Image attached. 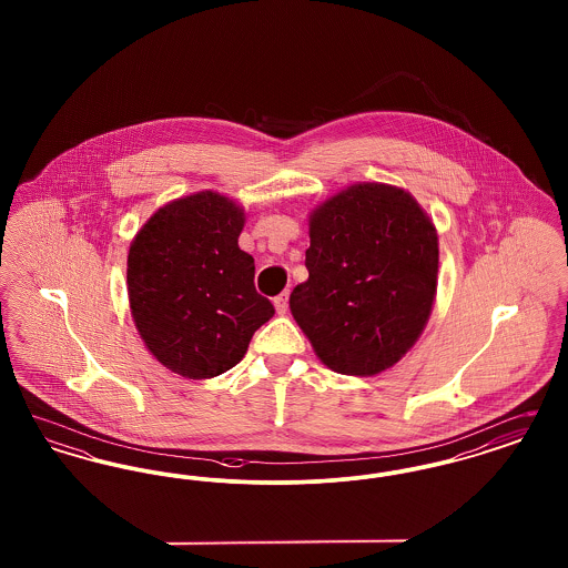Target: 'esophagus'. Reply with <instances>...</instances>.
Segmentation results:
<instances>
[{
	"mask_svg": "<svg viewBox=\"0 0 568 568\" xmlns=\"http://www.w3.org/2000/svg\"><path fill=\"white\" fill-rule=\"evenodd\" d=\"M287 297H290L287 292H283L281 296L274 297V308H276L278 315H285V311H287Z\"/></svg>",
	"mask_w": 568,
	"mask_h": 568,
	"instance_id": "obj_1",
	"label": "esophagus"
}]
</instances>
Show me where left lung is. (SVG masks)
<instances>
[{
	"instance_id": "1",
	"label": "left lung",
	"mask_w": 568,
	"mask_h": 568,
	"mask_svg": "<svg viewBox=\"0 0 568 568\" xmlns=\"http://www.w3.org/2000/svg\"><path fill=\"white\" fill-rule=\"evenodd\" d=\"M308 278L292 315L325 366L375 377L417 343L438 285V234L396 185L355 183L308 215Z\"/></svg>"
}]
</instances>
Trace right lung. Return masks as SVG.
Here are the masks:
<instances>
[{
	"mask_svg": "<svg viewBox=\"0 0 568 568\" xmlns=\"http://www.w3.org/2000/svg\"><path fill=\"white\" fill-rule=\"evenodd\" d=\"M244 209L197 191L158 209L128 253V297L151 355L181 377L234 368L257 327L274 315L253 285L255 264L239 246Z\"/></svg>",
	"mask_w": 568,
	"mask_h": 568,
	"instance_id": "1",
	"label": "right lung"
}]
</instances>
